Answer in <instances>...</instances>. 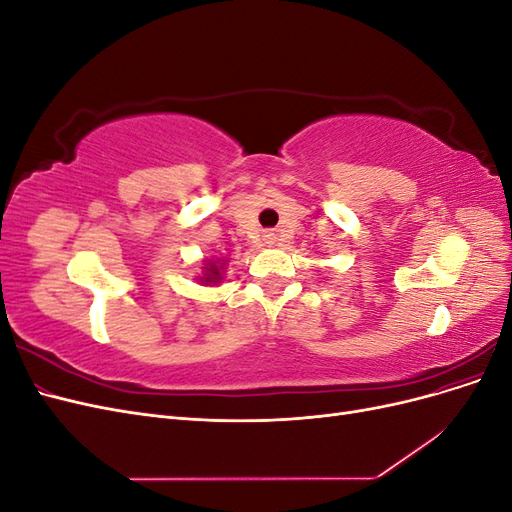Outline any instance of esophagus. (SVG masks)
I'll list each match as a JSON object with an SVG mask.
<instances>
[{
    "label": "esophagus",
    "mask_w": 512,
    "mask_h": 512,
    "mask_svg": "<svg viewBox=\"0 0 512 512\" xmlns=\"http://www.w3.org/2000/svg\"><path fill=\"white\" fill-rule=\"evenodd\" d=\"M267 243H269V245H275V243H277V235H275V232H271V235H267Z\"/></svg>",
    "instance_id": "obj_1"
}]
</instances>
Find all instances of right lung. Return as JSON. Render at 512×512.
Instances as JSON below:
<instances>
[{"instance_id":"right-lung-1","label":"right lung","mask_w":512,"mask_h":512,"mask_svg":"<svg viewBox=\"0 0 512 512\" xmlns=\"http://www.w3.org/2000/svg\"><path fill=\"white\" fill-rule=\"evenodd\" d=\"M228 260L224 258H205L203 260V275H198L196 280L205 286H218L224 280Z\"/></svg>"}]
</instances>
